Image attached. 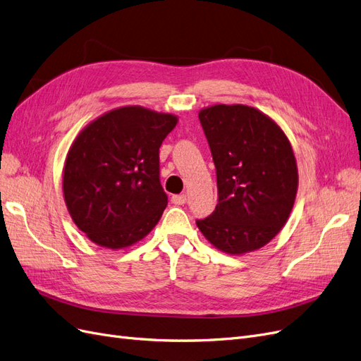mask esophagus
<instances>
[{"label":"esophagus","mask_w":361,"mask_h":361,"mask_svg":"<svg viewBox=\"0 0 361 361\" xmlns=\"http://www.w3.org/2000/svg\"><path fill=\"white\" fill-rule=\"evenodd\" d=\"M171 201H172V204H176V205H183V204H185V201H188V196H185L184 193L183 195H173L171 197Z\"/></svg>","instance_id":"34e87169"}]
</instances>
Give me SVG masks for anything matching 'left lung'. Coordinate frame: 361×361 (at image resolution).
I'll list each match as a JSON object with an SVG mask.
<instances>
[{"mask_svg":"<svg viewBox=\"0 0 361 361\" xmlns=\"http://www.w3.org/2000/svg\"><path fill=\"white\" fill-rule=\"evenodd\" d=\"M217 176L216 210L196 225L229 255L264 247L294 207L298 171L294 149L274 120L247 104L200 111Z\"/></svg>","mask_w":361,"mask_h":361,"instance_id":"obj_1","label":"left lung"}]
</instances>
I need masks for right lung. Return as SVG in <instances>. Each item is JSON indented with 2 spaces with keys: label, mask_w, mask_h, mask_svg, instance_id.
Returning <instances> with one entry per match:
<instances>
[{
  "label": "right lung",
  "mask_w": 361,
  "mask_h": 361,
  "mask_svg": "<svg viewBox=\"0 0 361 361\" xmlns=\"http://www.w3.org/2000/svg\"><path fill=\"white\" fill-rule=\"evenodd\" d=\"M178 117L121 106L79 132L63 169L64 202L97 246L118 250L147 237L168 205L159 180V148Z\"/></svg>",
  "instance_id": "obj_1"
}]
</instances>
